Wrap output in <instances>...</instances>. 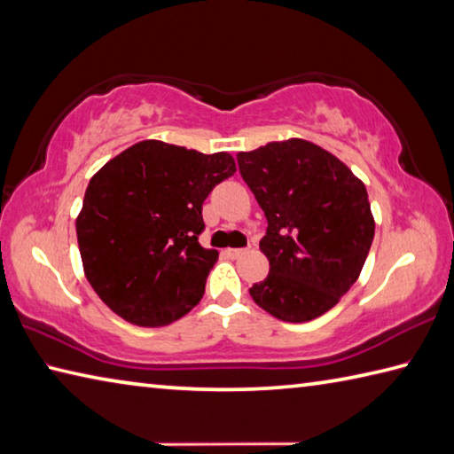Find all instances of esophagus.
Listing matches in <instances>:
<instances>
[{"instance_id":"34e87169","label":"esophagus","mask_w":454,"mask_h":454,"mask_svg":"<svg viewBox=\"0 0 454 454\" xmlns=\"http://www.w3.org/2000/svg\"><path fill=\"white\" fill-rule=\"evenodd\" d=\"M227 254L231 259H239V256L245 254V249H227Z\"/></svg>"}]
</instances>
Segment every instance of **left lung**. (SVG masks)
<instances>
[{
	"instance_id": "8db88e82",
	"label": "left lung",
	"mask_w": 454,
	"mask_h": 454,
	"mask_svg": "<svg viewBox=\"0 0 454 454\" xmlns=\"http://www.w3.org/2000/svg\"><path fill=\"white\" fill-rule=\"evenodd\" d=\"M239 172L267 217L261 251L269 277L253 301L282 322H308L338 304L373 241L365 185L316 144L290 138L237 153Z\"/></svg>"
}]
</instances>
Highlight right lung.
<instances>
[{
  "instance_id": "add662e5",
  "label": "right lung",
  "mask_w": 454,
  "mask_h": 454,
  "mask_svg": "<svg viewBox=\"0 0 454 454\" xmlns=\"http://www.w3.org/2000/svg\"><path fill=\"white\" fill-rule=\"evenodd\" d=\"M237 172L227 152L144 140L102 166L76 217L94 293L136 326H166L201 301L217 262L203 249V201Z\"/></svg>"
}]
</instances>
